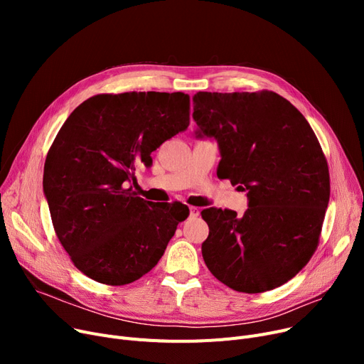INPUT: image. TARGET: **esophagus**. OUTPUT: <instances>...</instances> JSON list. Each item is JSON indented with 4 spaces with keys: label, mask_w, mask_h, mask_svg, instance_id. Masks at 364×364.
Listing matches in <instances>:
<instances>
[{
    "label": "esophagus",
    "mask_w": 364,
    "mask_h": 364,
    "mask_svg": "<svg viewBox=\"0 0 364 364\" xmlns=\"http://www.w3.org/2000/svg\"><path fill=\"white\" fill-rule=\"evenodd\" d=\"M188 214H190V217H198L199 215V209L195 208V206H190L188 208Z\"/></svg>",
    "instance_id": "obj_1"
}]
</instances>
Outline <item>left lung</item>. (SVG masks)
<instances>
[{"label": "left lung", "mask_w": 364, "mask_h": 364, "mask_svg": "<svg viewBox=\"0 0 364 364\" xmlns=\"http://www.w3.org/2000/svg\"><path fill=\"white\" fill-rule=\"evenodd\" d=\"M196 139L220 149L217 176L246 192L243 215L200 213L209 235L205 264L239 292L272 291L314 254L329 203L328 162L302 113L273 91L193 95Z\"/></svg>", "instance_id": "8db88e82"}]
</instances>
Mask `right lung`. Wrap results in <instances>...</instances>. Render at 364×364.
Segmentation results:
<instances>
[{"label":"right lung","mask_w":364,"mask_h":364,"mask_svg":"<svg viewBox=\"0 0 364 364\" xmlns=\"http://www.w3.org/2000/svg\"><path fill=\"white\" fill-rule=\"evenodd\" d=\"M184 92L99 94L76 107L48 150L44 195L57 237L95 282L128 284L162 258L188 215L132 192L137 166L188 127Z\"/></svg>","instance_id":"right-lung-1"}]
</instances>
